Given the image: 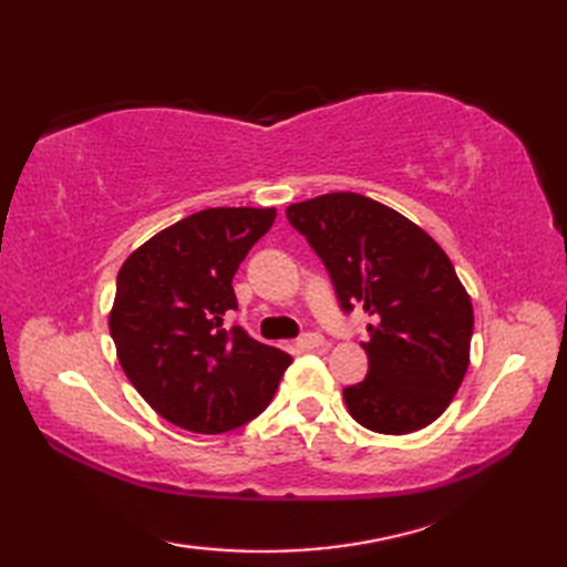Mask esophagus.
I'll list each match as a JSON object with an SVG mask.
<instances>
[{"label":"esophagus","instance_id":"obj_1","mask_svg":"<svg viewBox=\"0 0 567 567\" xmlns=\"http://www.w3.org/2000/svg\"><path fill=\"white\" fill-rule=\"evenodd\" d=\"M297 346L302 348V351H315V348H321L323 346V336L317 333V331H307L302 339L297 341Z\"/></svg>","mask_w":567,"mask_h":567}]
</instances>
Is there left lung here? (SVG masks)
Listing matches in <instances>:
<instances>
[{
	"label": "left lung",
	"instance_id": "obj_1",
	"mask_svg": "<svg viewBox=\"0 0 567 567\" xmlns=\"http://www.w3.org/2000/svg\"><path fill=\"white\" fill-rule=\"evenodd\" d=\"M339 305L368 311V378L343 390L360 426L402 436L436 421L470 363L473 305L451 258L384 204L333 192L287 207Z\"/></svg>",
	"mask_w": 567,
	"mask_h": 567
}]
</instances>
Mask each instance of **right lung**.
I'll use <instances>...</instances> for the list:
<instances>
[{
  "instance_id": "obj_1",
  "label": "right lung",
  "mask_w": 567,
  "mask_h": 567,
  "mask_svg": "<svg viewBox=\"0 0 567 567\" xmlns=\"http://www.w3.org/2000/svg\"><path fill=\"white\" fill-rule=\"evenodd\" d=\"M275 209H204L131 252L116 277L110 331L126 378L155 412L195 433L248 424L292 355L226 327L234 275Z\"/></svg>"
}]
</instances>
